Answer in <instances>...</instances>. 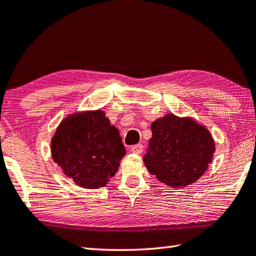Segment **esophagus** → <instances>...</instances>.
Segmentation results:
<instances>
[{"instance_id": "obj_1", "label": "esophagus", "mask_w": 256, "mask_h": 256, "mask_svg": "<svg viewBox=\"0 0 256 256\" xmlns=\"http://www.w3.org/2000/svg\"><path fill=\"white\" fill-rule=\"evenodd\" d=\"M131 152L136 153V154H140L143 152V146L142 144H136V146H131Z\"/></svg>"}]
</instances>
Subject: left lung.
I'll list each match as a JSON object with an SVG mask.
<instances>
[{"label":"left lung","mask_w":256,"mask_h":256,"mask_svg":"<svg viewBox=\"0 0 256 256\" xmlns=\"http://www.w3.org/2000/svg\"><path fill=\"white\" fill-rule=\"evenodd\" d=\"M143 162L151 174L172 188L187 187L206 172L215 142L205 125L192 118L166 114L151 124Z\"/></svg>","instance_id":"obj_1"}]
</instances>
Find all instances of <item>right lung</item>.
<instances>
[{"label":"right lung","instance_id":"add662e5","mask_svg":"<svg viewBox=\"0 0 256 256\" xmlns=\"http://www.w3.org/2000/svg\"><path fill=\"white\" fill-rule=\"evenodd\" d=\"M50 150L62 172L85 189L105 187L126 153L118 130L102 110L67 115L51 138Z\"/></svg>","mask_w":256,"mask_h":256}]
</instances>
